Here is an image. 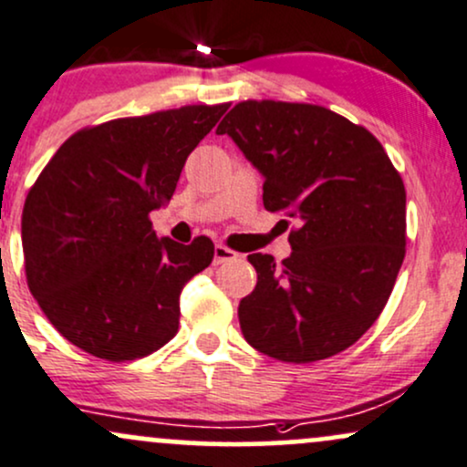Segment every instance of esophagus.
Wrapping results in <instances>:
<instances>
[{"mask_svg": "<svg viewBox=\"0 0 467 467\" xmlns=\"http://www.w3.org/2000/svg\"><path fill=\"white\" fill-rule=\"evenodd\" d=\"M239 254L234 250L226 248L223 244H217L215 245V265H222V263H228V261H237Z\"/></svg>", "mask_w": 467, "mask_h": 467, "instance_id": "obj_1", "label": "esophagus"}]
</instances>
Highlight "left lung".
<instances>
[{
    "label": "left lung",
    "mask_w": 467,
    "mask_h": 467,
    "mask_svg": "<svg viewBox=\"0 0 467 467\" xmlns=\"http://www.w3.org/2000/svg\"><path fill=\"white\" fill-rule=\"evenodd\" d=\"M263 173V204L297 219L291 256L250 254L241 333L263 355L313 363L379 319L407 245V191L372 132L316 104L245 99L217 126Z\"/></svg>",
    "instance_id": "8db88e82"
}]
</instances>
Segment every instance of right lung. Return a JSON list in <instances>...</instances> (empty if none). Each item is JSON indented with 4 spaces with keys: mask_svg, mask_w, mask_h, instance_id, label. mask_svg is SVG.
<instances>
[{
    "mask_svg": "<svg viewBox=\"0 0 467 467\" xmlns=\"http://www.w3.org/2000/svg\"><path fill=\"white\" fill-rule=\"evenodd\" d=\"M228 104L182 106L82 128L32 184L21 217L26 278L52 326L88 355L134 361L173 339L180 291L215 245L159 237L187 156Z\"/></svg>",
    "mask_w": 467,
    "mask_h": 467,
    "instance_id": "add662e5",
    "label": "right lung"
}]
</instances>
